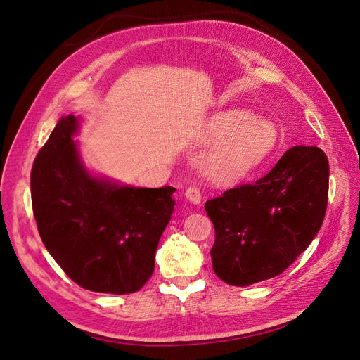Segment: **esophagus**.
I'll use <instances>...</instances> for the list:
<instances>
[{"mask_svg":"<svg viewBox=\"0 0 360 360\" xmlns=\"http://www.w3.org/2000/svg\"><path fill=\"white\" fill-rule=\"evenodd\" d=\"M184 197H186L188 201H191L192 204H200L201 202V192L198 188H188L186 192H184Z\"/></svg>","mask_w":360,"mask_h":360,"instance_id":"34e87169","label":"esophagus"}]
</instances>
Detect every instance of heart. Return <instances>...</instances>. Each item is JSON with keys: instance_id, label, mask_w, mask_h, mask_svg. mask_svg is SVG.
<instances>
[{"instance_id": "b5f03b06", "label": "heart", "mask_w": 360, "mask_h": 360, "mask_svg": "<svg viewBox=\"0 0 360 360\" xmlns=\"http://www.w3.org/2000/svg\"><path fill=\"white\" fill-rule=\"evenodd\" d=\"M207 143H224L207 156L204 167L216 180H236L263 162L278 144V127L245 110L214 115L204 129Z\"/></svg>"}]
</instances>
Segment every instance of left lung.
<instances>
[{
	"mask_svg": "<svg viewBox=\"0 0 360 360\" xmlns=\"http://www.w3.org/2000/svg\"><path fill=\"white\" fill-rule=\"evenodd\" d=\"M329 192V162L319 147L294 146L255 183L205 202L214 225L213 270L248 287L281 275L320 231Z\"/></svg>",
	"mask_w": 360,
	"mask_h": 360,
	"instance_id": "obj_1",
	"label": "left lung"
}]
</instances>
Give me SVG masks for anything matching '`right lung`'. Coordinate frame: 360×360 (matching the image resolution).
Segmentation results:
<instances>
[{
  "label": "right lung",
  "instance_id": "add662e5",
  "mask_svg": "<svg viewBox=\"0 0 360 360\" xmlns=\"http://www.w3.org/2000/svg\"><path fill=\"white\" fill-rule=\"evenodd\" d=\"M79 117H61L31 169L41 242L85 290L135 292L155 270L159 238L174 212L172 186L135 188L96 176L82 162Z\"/></svg>",
  "mask_w": 360,
  "mask_h": 360
}]
</instances>
